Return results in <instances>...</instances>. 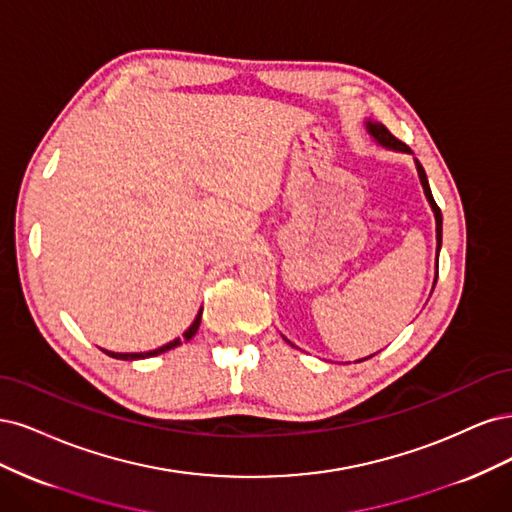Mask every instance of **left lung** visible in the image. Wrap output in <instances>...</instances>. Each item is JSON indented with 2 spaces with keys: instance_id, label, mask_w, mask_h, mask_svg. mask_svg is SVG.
Segmentation results:
<instances>
[{
  "instance_id": "obj_1",
  "label": "left lung",
  "mask_w": 512,
  "mask_h": 512,
  "mask_svg": "<svg viewBox=\"0 0 512 512\" xmlns=\"http://www.w3.org/2000/svg\"><path fill=\"white\" fill-rule=\"evenodd\" d=\"M368 129H370V134L381 142L383 146H387V148H395V151H402V153H410V148L402 142V140H398L395 138L391 131L385 127V125H381V123H370L368 121ZM417 170H419V178H421V185H423V191H425V195H427V200H430V204H432V210H434V214H436V240H438V251H440V244H442V212H440V208H438V204L434 202V195H432V189H430V183H427V176H425V170H423V166L421 163L417 161Z\"/></svg>"
}]
</instances>
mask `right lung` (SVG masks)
I'll return each mask as SVG.
<instances>
[{"label": "right lung", "mask_w": 512, "mask_h": 512, "mask_svg": "<svg viewBox=\"0 0 512 512\" xmlns=\"http://www.w3.org/2000/svg\"><path fill=\"white\" fill-rule=\"evenodd\" d=\"M200 321H202V310L197 312V317H195L193 325L187 329L183 338H176V340H172V342H168V344H163V346H159V349H155V351H148V353H110V351H104V353L110 355V357H114V359H125V361L144 359V357H155V355H161V353H166V351L174 349V346H178V344H183L185 340H191V338L195 336V332H197V327H200Z\"/></svg>", "instance_id": "add662e5"}]
</instances>
